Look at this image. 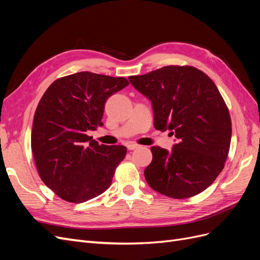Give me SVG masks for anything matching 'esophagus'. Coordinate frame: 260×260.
I'll use <instances>...</instances> for the list:
<instances>
[{
	"instance_id": "obj_1",
	"label": "esophagus",
	"mask_w": 260,
	"mask_h": 260,
	"mask_svg": "<svg viewBox=\"0 0 260 260\" xmlns=\"http://www.w3.org/2000/svg\"><path fill=\"white\" fill-rule=\"evenodd\" d=\"M139 147H140V145L136 144V143H128L127 144V148L129 149V151H133V149H137Z\"/></svg>"
}]
</instances>
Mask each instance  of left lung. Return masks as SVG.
Returning <instances> with one entry per match:
<instances>
[{
	"label": "left lung",
	"instance_id": "left-lung-1",
	"mask_svg": "<svg viewBox=\"0 0 260 260\" xmlns=\"http://www.w3.org/2000/svg\"><path fill=\"white\" fill-rule=\"evenodd\" d=\"M129 80L152 102L154 127L170 130L177 143L171 152L151 148L144 170L153 190L172 199L200 194L224 167L231 143V118L216 84L192 66H165Z\"/></svg>",
	"mask_w": 260,
	"mask_h": 260
}]
</instances>
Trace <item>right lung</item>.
Masks as SVG:
<instances>
[{"mask_svg":"<svg viewBox=\"0 0 260 260\" xmlns=\"http://www.w3.org/2000/svg\"><path fill=\"white\" fill-rule=\"evenodd\" d=\"M128 84L122 77L81 72L55 80L39 102L31 149L39 176L60 199L83 203L111 186L127 148L100 145L86 132L103 124L107 99Z\"/></svg>","mask_w":260,"mask_h":260,"instance_id":"right-lung-1","label":"right lung"}]
</instances>
